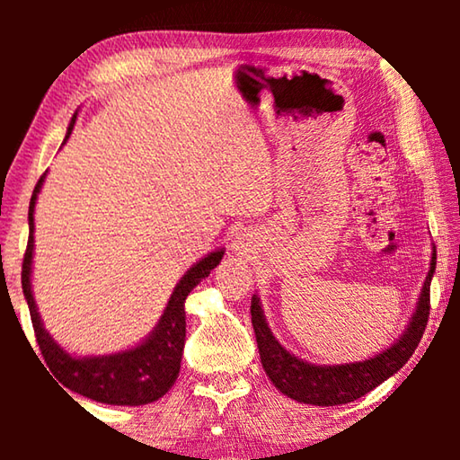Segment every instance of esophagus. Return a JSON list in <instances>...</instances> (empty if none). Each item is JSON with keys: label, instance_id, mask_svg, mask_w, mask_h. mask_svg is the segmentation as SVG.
<instances>
[{"label": "esophagus", "instance_id": "34e87169", "mask_svg": "<svg viewBox=\"0 0 460 460\" xmlns=\"http://www.w3.org/2000/svg\"><path fill=\"white\" fill-rule=\"evenodd\" d=\"M252 241H249L247 237H245V233H237V237L233 239V249H235L237 253H241V255H247L249 253V249H252Z\"/></svg>", "mask_w": 460, "mask_h": 460}]
</instances>
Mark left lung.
<instances>
[{"label":"left lung","mask_w":460,"mask_h":460,"mask_svg":"<svg viewBox=\"0 0 460 460\" xmlns=\"http://www.w3.org/2000/svg\"><path fill=\"white\" fill-rule=\"evenodd\" d=\"M436 270V249L432 245L430 268L420 290L414 313L410 316L406 329L384 351L376 353L369 359L318 365L296 357L274 337L263 314L260 296H252V324L258 341L260 359L263 371L279 392L288 398L310 406H341L361 395L369 394L373 387L384 384L394 373H398L416 351L422 339L428 314H430V282Z\"/></svg>","instance_id":"1"}]
</instances>
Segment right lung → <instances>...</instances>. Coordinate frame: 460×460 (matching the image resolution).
I'll use <instances>...</instances> for the list:
<instances>
[{"label": "right lung", "instance_id": "obj_1", "mask_svg": "<svg viewBox=\"0 0 460 460\" xmlns=\"http://www.w3.org/2000/svg\"><path fill=\"white\" fill-rule=\"evenodd\" d=\"M76 113L73 115L71 123H68L65 142L75 128ZM44 178L46 174L38 181L32 199H30V237L24 263H22V290H24L36 341L40 345L46 365H49L60 384L71 389V392L84 395L89 400L109 403V406H144V403L160 400L174 385L178 373H181L186 339V296L192 292L194 286H199L202 279L211 274V270L219 266L225 255V247L207 253L190 270H186V274L178 279L172 294H170V300L158 324L137 345L107 355H73L66 349H62L52 339V334L44 329L32 290L34 211Z\"/></svg>", "mask_w": 460, "mask_h": 460}]
</instances>
